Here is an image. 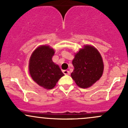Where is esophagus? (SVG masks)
<instances>
[{
    "label": "esophagus",
    "mask_w": 128,
    "mask_h": 128,
    "mask_svg": "<svg viewBox=\"0 0 128 128\" xmlns=\"http://www.w3.org/2000/svg\"><path fill=\"white\" fill-rule=\"evenodd\" d=\"M63 72H64V74L65 75H68L70 74V71H68V70H64V71H63Z\"/></svg>",
    "instance_id": "1"
}]
</instances>
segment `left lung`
<instances>
[{
    "label": "left lung",
    "instance_id": "8db88e82",
    "mask_svg": "<svg viewBox=\"0 0 128 128\" xmlns=\"http://www.w3.org/2000/svg\"><path fill=\"white\" fill-rule=\"evenodd\" d=\"M74 69L71 74L77 86L86 88L102 76L104 64L98 50L91 45H86L75 54L72 60Z\"/></svg>",
    "mask_w": 128,
    "mask_h": 128
}]
</instances>
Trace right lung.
Segmentation results:
<instances>
[{
    "mask_svg": "<svg viewBox=\"0 0 128 128\" xmlns=\"http://www.w3.org/2000/svg\"><path fill=\"white\" fill-rule=\"evenodd\" d=\"M54 53L50 46L42 45L33 52L29 60L28 69L32 79L48 90L53 88L64 76L59 66L52 62Z\"/></svg>",
    "mask_w": 128,
    "mask_h": 128,
    "instance_id": "right-lung-1",
    "label": "right lung"
}]
</instances>
